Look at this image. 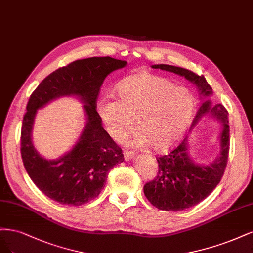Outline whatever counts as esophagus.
Returning <instances> with one entry per match:
<instances>
[{
    "label": "esophagus",
    "instance_id": "obj_1",
    "mask_svg": "<svg viewBox=\"0 0 253 253\" xmlns=\"http://www.w3.org/2000/svg\"><path fill=\"white\" fill-rule=\"evenodd\" d=\"M134 156H135V153L132 152V151H125L124 152V159H125V161H129V160L133 159Z\"/></svg>",
    "mask_w": 253,
    "mask_h": 253
}]
</instances>
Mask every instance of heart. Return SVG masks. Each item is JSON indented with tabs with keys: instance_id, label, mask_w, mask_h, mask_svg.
I'll return each mask as SVG.
<instances>
[{
	"instance_id": "heart-1",
	"label": "heart",
	"mask_w": 253,
	"mask_h": 253,
	"mask_svg": "<svg viewBox=\"0 0 253 253\" xmlns=\"http://www.w3.org/2000/svg\"><path fill=\"white\" fill-rule=\"evenodd\" d=\"M119 101L104 97L96 106L106 131L121 141L135 127L138 132L126 142L136 148L164 152L180 141L190 126L195 109L194 95L169 80L152 73H137L117 88Z\"/></svg>"
}]
</instances>
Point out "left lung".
I'll use <instances>...</instances> for the list:
<instances>
[{
	"mask_svg": "<svg viewBox=\"0 0 253 253\" xmlns=\"http://www.w3.org/2000/svg\"><path fill=\"white\" fill-rule=\"evenodd\" d=\"M151 67L175 73L197 87L203 103L192 122L190 132L204 117H209L221 123L218 133L219 151L213 161L207 164L195 163L190 156L189 136L187 135L172 151L157 158L158 174L153 181L144 186L145 197L153 206L166 211H181L205 200L221 182L230 144L228 112L222 104L211 102L209 97L213 93L212 88L203 76L200 77L188 69L166 64L152 65Z\"/></svg>",
	"mask_w": 253,
	"mask_h": 253,
	"instance_id": "left-lung-1",
	"label": "left lung"
}]
</instances>
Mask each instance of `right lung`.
Listing matches in <instances>:
<instances>
[{"instance_id":"right-lung-1","label":"right lung","mask_w":253,"mask_h":253,"mask_svg":"<svg viewBox=\"0 0 253 253\" xmlns=\"http://www.w3.org/2000/svg\"><path fill=\"white\" fill-rule=\"evenodd\" d=\"M126 65L110 56L78 60L50 73L30 95L21 131L22 160L32 182L49 199L72 206L88 203L104 188L110 169L124 161L95 108L105 78ZM64 96H76L84 104L86 124L70 151L48 160L32 143L34 119L38 110Z\"/></svg>"}]
</instances>
